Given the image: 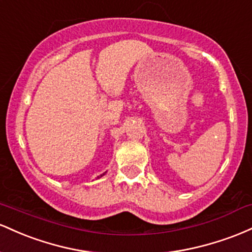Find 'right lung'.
Segmentation results:
<instances>
[{
	"label": "right lung",
	"instance_id": "obj_1",
	"mask_svg": "<svg viewBox=\"0 0 252 252\" xmlns=\"http://www.w3.org/2000/svg\"><path fill=\"white\" fill-rule=\"evenodd\" d=\"M103 175H104V174H103ZM101 176H102V175H101Z\"/></svg>",
	"mask_w": 252,
	"mask_h": 252
}]
</instances>
